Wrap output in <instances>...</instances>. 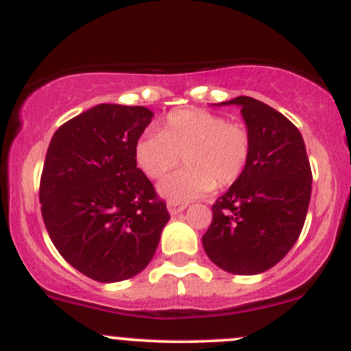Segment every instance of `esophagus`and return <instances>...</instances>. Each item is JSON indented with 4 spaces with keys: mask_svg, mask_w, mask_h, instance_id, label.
Returning <instances> with one entry per match:
<instances>
[{
    "mask_svg": "<svg viewBox=\"0 0 351 351\" xmlns=\"http://www.w3.org/2000/svg\"><path fill=\"white\" fill-rule=\"evenodd\" d=\"M185 208H186V204H175V202H168V212L171 215L180 214V212H183Z\"/></svg>",
    "mask_w": 351,
    "mask_h": 351,
    "instance_id": "esophagus-1",
    "label": "esophagus"
}]
</instances>
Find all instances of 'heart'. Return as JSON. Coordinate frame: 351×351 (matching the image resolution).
<instances>
[{
  "label": "heart",
  "instance_id": "1",
  "mask_svg": "<svg viewBox=\"0 0 351 351\" xmlns=\"http://www.w3.org/2000/svg\"><path fill=\"white\" fill-rule=\"evenodd\" d=\"M250 153L246 127L219 113L190 108L169 113L161 132L137 141L134 154L141 171L154 180L178 166L183 156L189 166L162 180L159 193L169 202L186 204L215 185H232L243 175Z\"/></svg>",
  "mask_w": 351,
  "mask_h": 351
}]
</instances>
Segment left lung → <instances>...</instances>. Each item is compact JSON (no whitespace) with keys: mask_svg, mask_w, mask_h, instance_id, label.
<instances>
[{"mask_svg":"<svg viewBox=\"0 0 351 351\" xmlns=\"http://www.w3.org/2000/svg\"><path fill=\"white\" fill-rule=\"evenodd\" d=\"M219 105L241 107L251 153L243 175L212 205L202 244L222 270L256 275L275 267L299 239L313 173L299 129L280 112L250 97Z\"/></svg>","mask_w":351,"mask_h":351,"instance_id":"1","label":"left lung"}]
</instances>
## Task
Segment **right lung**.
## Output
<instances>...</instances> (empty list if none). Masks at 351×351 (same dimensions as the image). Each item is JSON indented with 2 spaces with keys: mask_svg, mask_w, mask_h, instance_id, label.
I'll use <instances>...</instances> for the list:
<instances>
[{
  "mask_svg": "<svg viewBox=\"0 0 351 351\" xmlns=\"http://www.w3.org/2000/svg\"><path fill=\"white\" fill-rule=\"evenodd\" d=\"M153 115L101 104L62 123L49 144L38 193L44 224L67 263L97 282L141 274L169 221L134 154Z\"/></svg>",
  "mask_w": 351,
  "mask_h": 351,
  "instance_id": "1",
  "label": "right lung"
}]
</instances>
